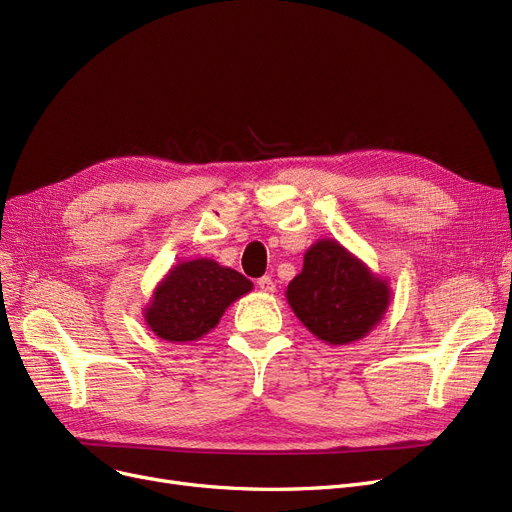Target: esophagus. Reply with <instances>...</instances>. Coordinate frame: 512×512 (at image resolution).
Returning a JSON list of instances; mask_svg holds the SVG:
<instances>
[{"instance_id":"1","label":"esophagus","mask_w":512,"mask_h":512,"mask_svg":"<svg viewBox=\"0 0 512 512\" xmlns=\"http://www.w3.org/2000/svg\"><path fill=\"white\" fill-rule=\"evenodd\" d=\"M257 286L263 290V292H276V284L270 276H263L257 280Z\"/></svg>"}]
</instances>
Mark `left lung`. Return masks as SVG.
<instances>
[{
	"label": "left lung",
	"mask_w": 512,
	"mask_h": 512,
	"mask_svg": "<svg viewBox=\"0 0 512 512\" xmlns=\"http://www.w3.org/2000/svg\"><path fill=\"white\" fill-rule=\"evenodd\" d=\"M286 299L319 340L348 344L380 324L390 288L338 240L324 238L305 253L303 272L288 284Z\"/></svg>",
	"instance_id": "8db88e82"
}]
</instances>
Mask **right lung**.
<instances>
[{"mask_svg":"<svg viewBox=\"0 0 512 512\" xmlns=\"http://www.w3.org/2000/svg\"><path fill=\"white\" fill-rule=\"evenodd\" d=\"M251 288V280L218 261H184L157 284L145 321L168 342H193L218 326L224 311Z\"/></svg>","mask_w":512,"mask_h":512,"instance_id":"1","label":"right lung"}]
</instances>
